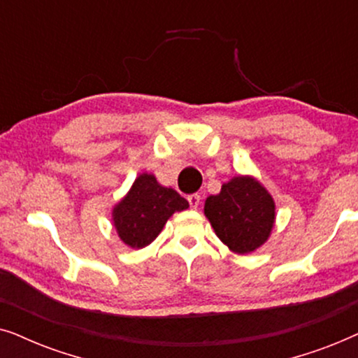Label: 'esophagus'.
<instances>
[{"label": "esophagus", "instance_id": "34e87169", "mask_svg": "<svg viewBox=\"0 0 358 358\" xmlns=\"http://www.w3.org/2000/svg\"><path fill=\"white\" fill-rule=\"evenodd\" d=\"M187 199H188V203H189V208L196 209L198 204H199V199H201V196H199L198 193H194V194H189V196H188Z\"/></svg>", "mask_w": 358, "mask_h": 358}]
</instances>
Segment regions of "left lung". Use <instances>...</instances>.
Returning <instances> with one entry per match:
<instances>
[{"instance_id": "left-lung-1", "label": "left lung", "mask_w": 358, "mask_h": 358, "mask_svg": "<svg viewBox=\"0 0 358 358\" xmlns=\"http://www.w3.org/2000/svg\"><path fill=\"white\" fill-rule=\"evenodd\" d=\"M204 214L216 236L236 254L254 252L268 239L275 221V203L250 176L224 183L221 193L204 203Z\"/></svg>"}]
</instances>
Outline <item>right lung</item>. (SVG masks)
Wrapping results in <instances>:
<instances>
[{"mask_svg":"<svg viewBox=\"0 0 358 358\" xmlns=\"http://www.w3.org/2000/svg\"><path fill=\"white\" fill-rule=\"evenodd\" d=\"M188 208V201L175 189L157 183L154 175L137 176L131 192L113 211V221L124 244L132 249L149 245L175 211Z\"/></svg>","mask_w":358,"mask_h":358,"instance_id":"add662e5","label":"right lung"}]
</instances>
